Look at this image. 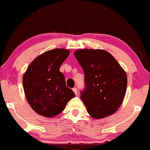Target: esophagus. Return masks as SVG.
<instances>
[{"label": "esophagus", "instance_id": "obj_1", "mask_svg": "<svg viewBox=\"0 0 150 150\" xmlns=\"http://www.w3.org/2000/svg\"><path fill=\"white\" fill-rule=\"evenodd\" d=\"M73 91H74V93L76 94H76H77V92H78V91H77V88H73Z\"/></svg>", "mask_w": 150, "mask_h": 150}]
</instances>
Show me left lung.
Returning a JSON list of instances; mask_svg holds the SVG:
<instances>
[{"label":"left lung","mask_w":150,"mask_h":150,"mask_svg":"<svg viewBox=\"0 0 150 150\" xmlns=\"http://www.w3.org/2000/svg\"><path fill=\"white\" fill-rule=\"evenodd\" d=\"M74 56L85 74V88L81 99L94 119L112 115L122 105L127 79L125 71L108 51L80 49Z\"/></svg>","instance_id":"8db88e82"}]
</instances>
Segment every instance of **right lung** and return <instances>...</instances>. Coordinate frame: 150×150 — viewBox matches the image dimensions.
Instances as JSON below:
<instances>
[{
  "label": "right lung",
  "instance_id": "right-lung-1",
  "mask_svg": "<svg viewBox=\"0 0 150 150\" xmlns=\"http://www.w3.org/2000/svg\"><path fill=\"white\" fill-rule=\"evenodd\" d=\"M70 51L56 48L46 51L28 65L23 78L27 102L36 112L45 117L60 113L70 99L75 96L68 88L59 71Z\"/></svg>",
  "mask_w": 150,
  "mask_h": 150
}]
</instances>
